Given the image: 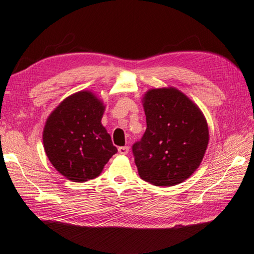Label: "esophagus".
Returning a JSON list of instances; mask_svg holds the SVG:
<instances>
[{
    "label": "esophagus",
    "instance_id": "34e87169",
    "mask_svg": "<svg viewBox=\"0 0 254 254\" xmlns=\"http://www.w3.org/2000/svg\"><path fill=\"white\" fill-rule=\"evenodd\" d=\"M128 150H129V148L127 146H122V147H119V148H118V151H119L120 155H127Z\"/></svg>",
    "mask_w": 254,
    "mask_h": 254
}]
</instances>
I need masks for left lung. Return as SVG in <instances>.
Listing matches in <instances>:
<instances>
[{
	"mask_svg": "<svg viewBox=\"0 0 254 254\" xmlns=\"http://www.w3.org/2000/svg\"><path fill=\"white\" fill-rule=\"evenodd\" d=\"M147 128L133 145L138 174L155 186L186 181L204 157L207 120L198 106L175 87L148 90L143 97Z\"/></svg>",
	"mask_w": 254,
	"mask_h": 254,
	"instance_id": "left-lung-1",
	"label": "left lung"
}]
</instances>
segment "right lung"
Returning <instances> with one entry per match:
<instances>
[{"mask_svg": "<svg viewBox=\"0 0 254 254\" xmlns=\"http://www.w3.org/2000/svg\"><path fill=\"white\" fill-rule=\"evenodd\" d=\"M105 107L93 92L80 91L64 98L47 118L45 154L53 167L71 182L97 178L118 151L102 125Z\"/></svg>", "mask_w": 254, "mask_h": 254, "instance_id": "add662e5", "label": "right lung"}]
</instances>
